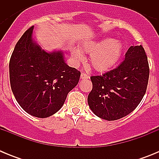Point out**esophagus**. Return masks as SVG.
<instances>
[{"instance_id": "obj_1", "label": "esophagus", "mask_w": 159, "mask_h": 159, "mask_svg": "<svg viewBox=\"0 0 159 159\" xmlns=\"http://www.w3.org/2000/svg\"><path fill=\"white\" fill-rule=\"evenodd\" d=\"M80 78L82 79V80H87V79H89V76H88V75H87L86 73H81V75H80Z\"/></svg>"}]
</instances>
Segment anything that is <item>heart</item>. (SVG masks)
Masks as SVG:
<instances>
[{
  "label": "heart",
  "mask_w": 159,
  "mask_h": 159,
  "mask_svg": "<svg viewBox=\"0 0 159 159\" xmlns=\"http://www.w3.org/2000/svg\"><path fill=\"white\" fill-rule=\"evenodd\" d=\"M83 50L90 53L89 62L92 67L97 71L110 70L120 59L123 53V45L121 41L104 38L98 41H89L83 45ZM73 60L80 62L84 60V55L79 49L71 51Z\"/></svg>",
  "instance_id": "heart-1"
}]
</instances>
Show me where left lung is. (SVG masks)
I'll list each match as a JSON object with an SVG mask.
<instances>
[{
  "mask_svg": "<svg viewBox=\"0 0 159 159\" xmlns=\"http://www.w3.org/2000/svg\"><path fill=\"white\" fill-rule=\"evenodd\" d=\"M149 64L142 45L130 46L117 67L92 75V90L88 97L95 116L108 121L125 117L139 104L147 91Z\"/></svg>",
  "mask_w": 159,
  "mask_h": 159,
  "instance_id": "left-lung-1",
  "label": "left lung"
}]
</instances>
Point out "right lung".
Here are the masks:
<instances>
[{
    "instance_id": "1",
    "label": "right lung",
    "mask_w": 159,
    "mask_h": 159,
    "mask_svg": "<svg viewBox=\"0 0 159 159\" xmlns=\"http://www.w3.org/2000/svg\"><path fill=\"white\" fill-rule=\"evenodd\" d=\"M33 26L16 43L9 61L12 93L29 115L47 118L64 105L80 71L65 64L61 52H47L32 40Z\"/></svg>"
}]
</instances>
